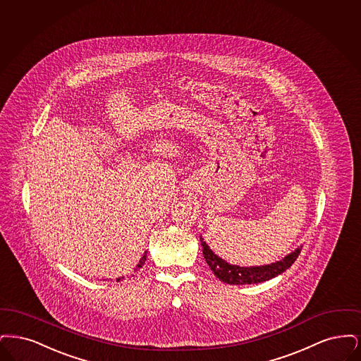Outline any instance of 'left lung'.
Listing matches in <instances>:
<instances>
[{"label":"left lung","instance_id":"1","mask_svg":"<svg viewBox=\"0 0 361 361\" xmlns=\"http://www.w3.org/2000/svg\"><path fill=\"white\" fill-rule=\"evenodd\" d=\"M200 241L202 245V253L204 260L213 274L220 279L221 282L228 284H253V283L267 282L278 275L283 274L286 269L293 266V263L298 259V255L302 250V245L295 251L284 256L282 260L266 264V266L240 267L231 264L224 260L219 255L210 250L206 244L202 235H200Z\"/></svg>","mask_w":361,"mask_h":361}]
</instances>
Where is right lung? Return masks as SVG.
<instances>
[{"label":"right lung","instance_id":"1","mask_svg":"<svg viewBox=\"0 0 361 361\" xmlns=\"http://www.w3.org/2000/svg\"><path fill=\"white\" fill-rule=\"evenodd\" d=\"M145 260H147V252H145V253L142 255V257H141L140 262H139V264L136 266V269H139V268H141V267H142V264L145 263ZM123 279H124V276H121V278H117L116 281H117V282H121Z\"/></svg>","mask_w":361,"mask_h":361}]
</instances>
